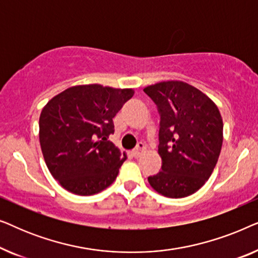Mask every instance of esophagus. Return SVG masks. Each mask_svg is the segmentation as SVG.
I'll list each match as a JSON object with an SVG mask.
<instances>
[{
	"label": "esophagus",
	"mask_w": 258,
	"mask_h": 258,
	"mask_svg": "<svg viewBox=\"0 0 258 258\" xmlns=\"http://www.w3.org/2000/svg\"><path fill=\"white\" fill-rule=\"evenodd\" d=\"M146 149H147V147H146V144L144 143H139L137 144V148L135 150H133L132 151V155H133V157H135V158H139L141 155H142L144 151H146Z\"/></svg>",
	"instance_id": "1"
}]
</instances>
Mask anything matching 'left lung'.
<instances>
[{"label": "left lung", "instance_id": "1", "mask_svg": "<svg viewBox=\"0 0 258 258\" xmlns=\"http://www.w3.org/2000/svg\"><path fill=\"white\" fill-rule=\"evenodd\" d=\"M161 114L158 155L162 170L148 177L151 188L182 199L202 188L223 143V119L209 96L183 81H163L143 89Z\"/></svg>", "mask_w": 258, "mask_h": 258}]
</instances>
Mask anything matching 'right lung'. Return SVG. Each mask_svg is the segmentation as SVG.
Listing matches in <instances>:
<instances>
[{
	"label": "right lung",
	"mask_w": 258,
	"mask_h": 258,
	"mask_svg": "<svg viewBox=\"0 0 258 258\" xmlns=\"http://www.w3.org/2000/svg\"><path fill=\"white\" fill-rule=\"evenodd\" d=\"M133 88L81 84L51 98L40 115V144L45 164L68 191L90 196L108 188L126 154L108 141L112 118L133 97Z\"/></svg>",
	"instance_id": "right-lung-1"
}]
</instances>
